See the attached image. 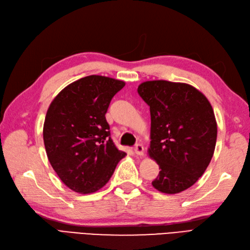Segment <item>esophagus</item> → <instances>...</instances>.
<instances>
[{
  "instance_id": "obj_1",
  "label": "esophagus",
  "mask_w": 250,
  "mask_h": 250,
  "mask_svg": "<svg viewBox=\"0 0 250 250\" xmlns=\"http://www.w3.org/2000/svg\"><path fill=\"white\" fill-rule=\"evenodd\" d=\"M134 153L137 155H143L144 154V146L141 145V144H137L133 148Z\"/></svg>"
}]
</instances>
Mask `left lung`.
I'll use <instances>...</instances> for the list:
<instances>
[{
	"mask_svg": "<svg viewBox=\"0 0 250 250\" xmlns=\"http://www.w3.org/2000/svg\"><path fill=\"white\" fill-rule=\"evenodd\" d=\"M138 93L150 107L149 155L160 166L156 190L176 194L202 176L213 157L217 123L203 94L186 83L146 81Z\"/></svg>",
	"mask_w": 250,
	"mask_h": 250,
	"instance_id": "obj_1",
	"label": "left lung"
}]
</instances>
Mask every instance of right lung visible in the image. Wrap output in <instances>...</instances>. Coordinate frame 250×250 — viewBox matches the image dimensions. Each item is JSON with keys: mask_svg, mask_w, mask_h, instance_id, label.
I'll return each mask as SVG.
<instances>
[{"mask_svg": "<svg viewBox=\"0 0 250 250\" xmlns=\"http://www.w3.org/2000/svg\"><path fill=\"white\" fill-rule=\"evenodd\" d=\"M125 82L92 75L64 87L47 111L43 143L51 166L71 190L94 193L106 185L126 155L110 138L105 119Z\"/></svg>", "mask_w": 250, "mask_h": 250, "instance_id": "1", "label": "right lung"}]
</instances>
